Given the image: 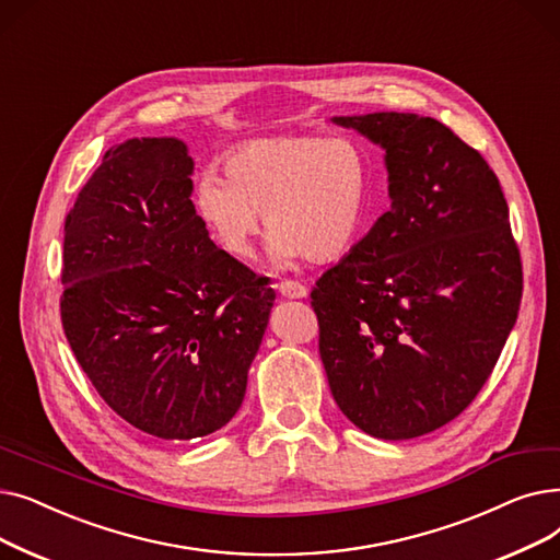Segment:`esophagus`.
<instances>
[{
	"instance_id": "obj_1",
	"label": "esophagus",
	"mask_w": 560,
	"mask_h": 560,
	"mask_svg": "<svg viewBox=\"0 0 560 560\" xmlns=\"http://www.w3.org/2000/svg\"><path fill=\"white\" fill-rule=\"evenodd\" d=\"M278 291L284 299H305L307 296V287L296 282V280H284L278 284Z\"/></svg>"
}]
</instances>
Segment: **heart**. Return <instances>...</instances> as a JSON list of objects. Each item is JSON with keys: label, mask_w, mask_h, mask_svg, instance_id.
Wrapping results in <instances>:
<instances>
[{"label": "heart", "mask_w": 560, "mask_h": 560, "mask_svg": "<svg viewBox=\"0 0 560 560\" xmlns=\"http://www.w3.org/2000/svg\"><path fill=\"white\" fill-rule=\"evenodd\" d=\"M374 162L355 137L278 135L246 141L225 156V175L198 177L194 207L214 244L236 259L255 253L261 214L271 259L332 261L366 232Z\"/></svg>", "instance_id": "b5f03b06"}]
</instances>
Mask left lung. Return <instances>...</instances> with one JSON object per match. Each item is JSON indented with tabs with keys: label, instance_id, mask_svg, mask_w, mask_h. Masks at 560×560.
Listing matches in <instances>:
<instances>
[{
	"label": "left lung",
	"instance_id": "left-lung-1",
	"mask_svg": "<svg viewBox=\"0 0 560 560\" xmlns=\"http://www.w3.org/2000/svg\"><path fill=\"white\" fill-rule=\"evenodd\" d=\"M332 122L385 150L392 207L312 289L318 353L360 431L419 438L474 401L517 322L509 205L481 152L435 118Z\"/></svg>",
	"mask_w": 560,
	"mask_h": 560
}]
</instances>
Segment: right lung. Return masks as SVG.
<instances>
[{"instance_id":"add662e5","label":"right lung","mask_w":560,"mask_h":560,"mask_svg":"<svg viewBox=\"0 0 560 560\" xmlns=\"http://www.w3.org/2000/svg\"><path fill=\"white\" fill-rule=\"evenodd\" d=\"M191 173L177 139L114 145L63 230L61 322L77 362L118 417L173 442L242 408L276 301L209 238Z\"/></svg>"}]
</instances>
